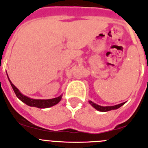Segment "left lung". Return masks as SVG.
I'll list each match as a JSON object with an SVG mask.
<instances>
[{"label": "left lung", "mask_w": 148, "mask_h": 148, "mask_svg": "<svg viewBox=\"0 0 148 148\" xmlns=\"http://www.w3.org/2000/svg\"><path fill=\"white\" fill-rule=\"evenodd\" d=\"M89 103H90L91 106H93L96 109H97L98 111H101V112H107L109 111V110H112V109H116L118 108L121 107L122 105H124L125 103H121V104H119V105L113 106H99L96 104V103H93L92 101H89Z\"/></svg>", "instance_id": "obj_1"}]
</instances>
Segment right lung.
Here are the masks:
<instances>
[{
  "instance_id": "1",
  "label": "right lung",
  "mask_w": 148,
  "mask_h": 148,
  "mask_svg": "<svg viewBox=\"0 0 148 148\" xmlns=\"http://www.w3.org/2000/svg\"><path fill=\"white\" fill-rule=\"evenodd\" d=\"M10 84H11L12 88L14 90L16 96L21 101L23 102L24 103H26V105L29 106H35V107L37 108H48L50 107V106H52L54 105H56L57 103H59L61 99H62V96L51 99H30V98H29V97L24 96V95H23L22 93H20V91H19V90L12 84L10 80Z\"/></svg>"
}]
</instances>
